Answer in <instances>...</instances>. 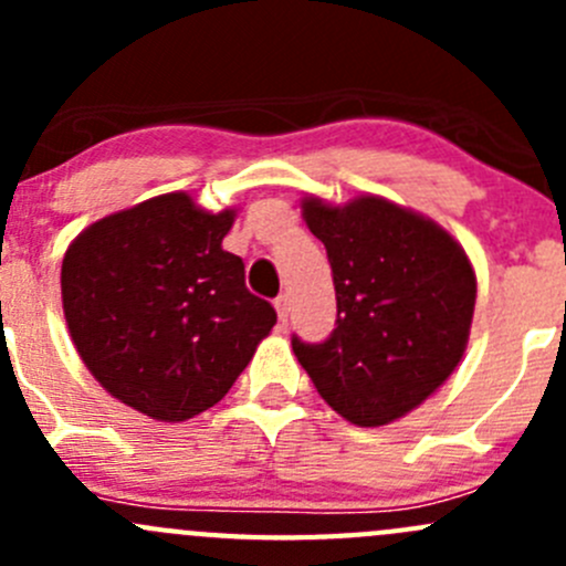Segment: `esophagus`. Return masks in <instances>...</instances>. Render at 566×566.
I'll list each match as a JSON object with an SVG mask.
<instances>
[{"mask_svg":"<svg viewBox=\"0 0 566 566\" xmlns=\"http://www.w3.org/2000/svg\"><path fill=\"white\" fill-rule=\"evenodd\" d=\"M273 306H276V315H279V323H287V312H290V301H287V295H276V298H273Z\"/></svg>","mask_w":566,"mask_h":566,"instance_id":"esophagus-1","label":"esophagus"}]
</instances>
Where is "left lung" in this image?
I'll use <instances>...</instances> for the list:
<instances>
[{
  "label": "left lung",
  "instance_id": "left-lung-1",
  "mask_svg": "<svg viewBox=\"0 0 566 566\" xmlns=\"http://www.w3.org/2000/svg\"><path fill=\"white\" fill-rule=\"evenodd\" d=\"M304 219L331 262L336 328L293 350L331 408L380 427L424 402L460 364L476 304L465 251L430 219L380 197L345 208L306 199Z\"/></svg>",
  "mask_w": 566,
  "mask_h": 566
}]
</instances>
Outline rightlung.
Returning <instances> with one entry per match:
<instances>
[{
    "instance_id": "obj_1",
    "label": "right lung",
    "mask_w": 566,
    "mask_h": 566,
    "mask_svg": "<svg viewBox=\"0 0 566 566\" xmlns=\"http://www.w3.org/2000/svg\"><path fill=\"white\" fill-rule=\"evenodd\" d=\"M232 210L164 193L106 216L62 260V310L78 356L119 402L158 421L213 408L276 325L221 249Z\"/></svg>"
}]
</instances>
